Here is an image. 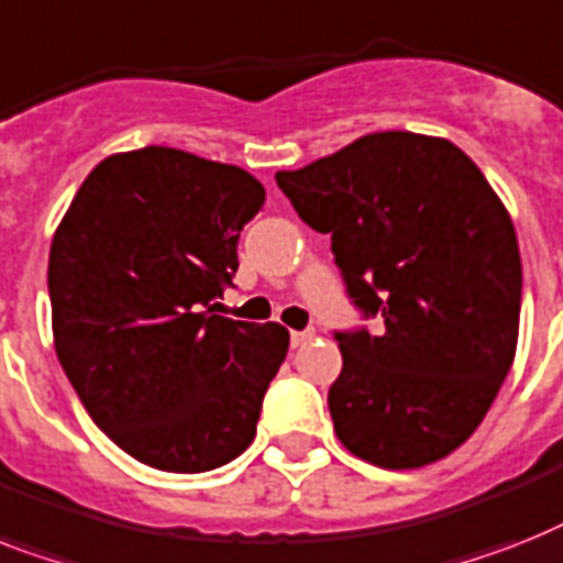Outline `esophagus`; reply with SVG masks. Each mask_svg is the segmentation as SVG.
I'll list each match as a JSON object with an SVG mask.
<instances>
[{
	"instance_id": "esophagus-1",
	"label": "esophagus",
	"mask_w": 563,
	"mask_h": 563,
	"mask_svg": "<svg viewBox=\"0 0 563 563\" xmlns=\"http://www.w3.org/2000/svg\"><path fill=\"white\" fill-rule=\"evenodd\" d=\"M314 338L312 329H303V332H291V346H303Z\"/></svg>"
}]
</instances>
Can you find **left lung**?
<instances>
[{"instance_id":"1","label":"left lung","mask_w":563,"mask_h":563,"mask_svg":"<svg viewBox=\"0 0 563 563\" xmlns=\"http://www.w3.org/2000/svg\"><path fill=\"white\" fill-rule=\"evenodd\" d=\"M306 225L332 234L367 329L335 332L329 413L350 454L422 468L463 445L518 350L520 251L509 210L451 141L373 132L277 173Z\"/></svg>"}]
</instances>
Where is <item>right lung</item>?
Here are the masks:
<instances>
[{
  "instance_id": "obj_1",
  "label": "right lung",
  "mask_w": 563,
  "mask_h": 563,
  "mask_svg": "<svg viewBox=\"0 0 563 563\" xmlns=\"http://www.w3.org/2000/svg\"><path fill=\"white\" fill-rule=\"evenodd\" d=\"M266 190L173 147L103 158L48 254L54 350L109 440L158 472L231 463L289 353L280 323L213 314Z\"/></svg>"
}]
</instances>
